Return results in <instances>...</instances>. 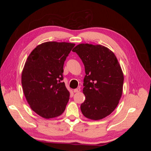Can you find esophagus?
Returning a JSON list of instances; mask_svg holds the SVG:
<instances>
[{"instance_id": "1", "label": "esophagus", "mask_w": 151, "mask_h": 151, "mask_svg": "<svg viewBox=\"0 0 151 151\" xmlns=\"http://www.w3.org/2000/svg\"><path fill=\"white\" fill-rule=\"evenodd\" d=\"M80 91H81V89L80 88H77V89L74 90V93H79V92H80Z\"/></svg>"}]
</instances>
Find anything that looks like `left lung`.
Listing matches in <instances>:
<instances>
[{
	"label": "left lung",
	"instance_id": "left-lung-1",
	"mask_svg": "<svg viewBox=\"0 0 151 151\" xmlns=\"http://www.w3.org/2000/svg\"><path fill=\"white\" fill-rule=\"evenodd\" d=\"M72 51L85 67L82 113L91 120H101L115 110L122 97L124 77L120 63L114 53L103 45L81 43Z\"/></svg>",
	"mask_w": 151,
	"mask_h": 151
}]
</instances>
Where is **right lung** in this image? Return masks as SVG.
Wrapping results in <instances>:
<instances>
[{"label":"right lung","mask_w":151,"mask_h":151,"mask_svg":"<svg viewBox=\"0 0 151 151\" xmlns=\"http://www.w3.org/2000/svg\"><path fill=\"white\" fill-rule=\"evenodd\" d=\"M74 43L48 42L38 45L25 62L21 83L32 110L44 118L61 115L70 96L63 80V64Z\"/></svg>","instance_id":"add662e5"}]
</instances>
